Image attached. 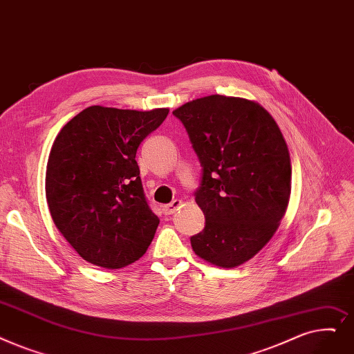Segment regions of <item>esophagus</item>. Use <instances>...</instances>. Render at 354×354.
Returning <instances> with one entry per match:
<instances>
[{"mask_svg": "<svg viewBox=\"0 0 354 354\" xmlns=\"http://www.w3.org/2000/svg\"><path fill=\"white\" fill-rule=\"evenodd\" d=\"M180 207H182V201H180V199H175V201H172L171 204L163 205V214H165V215H171V214H174L175 211H178Z\"/></svg>", "mask_w": 354, "mask_h": 354, "instance_id": "1", "label": "esophagus"}]
</instances>
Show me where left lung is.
<instances>
[{"label": "left lung", "mask_w": 354, "mask_h": 354, "mask_svg": "<svg viewBox=\"0 0 354 354\" xmlns=\"http://www.w3.org/2000/svg\"><path fill=\"white\" fill-rule=\"evenodd\" d=\"M203 166L195 201L205 227L191 237L201 259L220 268L250 260L272 239L290 195V158L273 117L259 102L209 95L174 111Z\"/></svg>", "instance_id": "8db88e82"}]
</instances>
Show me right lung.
I'll return each mask as SVG.
<instances>
[{
	"instance_id": "obj_1",
	"label": "right lung",
	"mask_w": 354,
	"mask_h": 354,
	"mask_svg": "<svg viewBox=\"0 0 354 354\" xmlns=\"http://www.w3.org/2000/svg\"><path fill=\"white\" fill-rule=\"evenodd\" d=\"M167 113L92 105L56 136L46 199L55 225L86 262L121 269L155 237L159 218L147 204L136 153Z\"/></svg>"
}]
</instances>
